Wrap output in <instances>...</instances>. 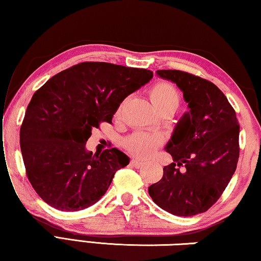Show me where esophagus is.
<instances>
[{
	"label": "esophagus",
	"mask_w": 261,
	"mask_h": 261,
	"mask_svg": "<svg viewBox=\"0 0 261 261\" xmlns=\"http://www.w3.org/2000/svg\"><path fill=\"white\" fill-rule=\"evenodd\" d=\"M131 165L134 166L135 168H141L144 166V162L140 161V160H132L131 161Z\"/></svg>",
	"instance_id": "esophagus-1"
}]
</instances>
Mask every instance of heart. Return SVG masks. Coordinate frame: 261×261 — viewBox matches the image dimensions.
Returning <instances> with one entry per match:
<instances>
[{
    "mask_svg": "<svg viewBox=\"0 0 261 261\" xmlns=\"http://www.w3.org/2000/svg\"><path fill=\"white\" fill-rule=\"evenodd\" d=\"M149 98L159 112L163 110H175L178 108L180 95L177 88L173 84L160 82L154 85L149 91ZM123 105L118 107L116 116L122 113ZM163 138L156 134H146V132H137L125 140L124 146L131 154L139 158H148L161 146Z\"/></svg>",
    "mask_w": 261,
    "mask_h": 261,
    "instance_id": "obj_1",
    "label": "heart"
}]
</instances>
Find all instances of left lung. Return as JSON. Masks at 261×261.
Segmentation results:
<instances>
[{"mask_svg":"<svg viewBox=\"0 0 261 261\" xmlns=\"http://www.w3.org/2000/svg\"><path fill=\"white\" fill-rule=\"evenodd\" d=\"M156 74L177 85L189 112L180 117L165 147L174 162L163 167L162 178L148 188V193L168 213H204L218 201L236 170V113L219 87L206 79L179 70H158Z\"/></svg>","mask_w":261,"mask_h":261,"instance_id":"8db88e82","label":"left lung"}]
</instances>
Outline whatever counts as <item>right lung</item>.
<instances>
[{"instance_id":"add662e5","label":"right lung","mask_w":261,"mask_h":261,"mask_svg":"<svg viewBox=\"0 0 261 261\" xmlns=\"http://www.w3.org/2000/svg\"><path fill=\"white\" fill-rule=\"evenodd\" d=\"M152 78L151 70L84 62L35 92L20 127V149L30 183L43 201L73 212L103 196L130 158L115 147L93 154L86 141L101 122H112L127 95Z\"/></svg>"}]
</instances>
